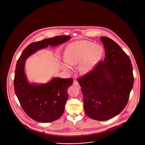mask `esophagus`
Here are the masks:
<instances>
[{
	"label": "esophagus",
	"instance_id": "obj_1",
	"mask_svg": "<svg viewBox=\"0 0 145 145\" xmlns=\"http://www.w3.org/2000/svg\"><path fill=\"white\" fill-rule=\"evenodd\" d=\"M73 85H79V83L78 82V81L76 80V79H74V80H73Z\"/></svg>",
	"mask_w": 145,
	"mask_h": 145
}]
</instances>
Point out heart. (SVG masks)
<instances>
[{"label":"heart","instance_id":"obj_1","mask_svg":"<svg viewBox=\"0 0 145 145\" xmlns=\"http://www.w3.org/2000/svg\"><path fill=\"white\" fill-rule=\"evenodd\" d=\"M103 50L101 46L92 42L80 41L73 43L67 48L65 53V61L63 69H69V65L79 63V70L86 73L92 69L101 59Z\"/></svg>","mask_w":145,"mask_h":145}]
</instances>
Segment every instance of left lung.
I'll list each match as a JSON object with an SVG mask.
<instances>
[{
  "mask_svg": "<svg viewBox=\"0 0 145 145\" xmlns=\"http://www.w3.org/2000/svg\"><path fill=\"white\" fill-rule=\"evenodd\" d=\"M105 57L77 78L83 95L86 115L105 121L118 115L128 102L134 84L131 61L114 41L101 37Z\"/></svg>",
  "mask_w": 145,
  "mask_h": 145,
  "instance_id": "1",
  "label": "left lung"
}]
</instances>
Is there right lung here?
<instances>
[{"instance_id": "add662e5", "label": "right lung", "mask_w": 145, "mask_h": 145, "mask_svg": "<svg viewBox=\"0 0 145 145\" xmlns=\"http://www.w3.org/2000/svg\"><path fill=\"white\" fill-rule=\"evenodd\" d=\"M70 39V36H57L33 42L24 49L17 62L14 80L15 93L28 116L37 122H50L62 116L69 97L67 89L73 79L55 78L46 84H30L24 70L25 59L37 50L62 44Z\"/></svg>"}]
</instances>
